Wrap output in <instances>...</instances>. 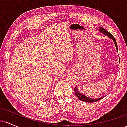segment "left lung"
Listing matches in <instances>:
<instances>
[{
    "instance_id": "left-lung-1",
    "label": "left lung",
    "mask_w": 127,
    "mask_h": 127,
    "mask_svg": "<svg viewBox=\"0 0 127 127\" xmlns=\"http://www.w3.org/2000/svg\"><path fill=\"white\" fill-rule=\"evenodd\" d=\"M98 30H99V31L100 32V33H101L102 34H105L106 36H108L109 38H110L113 40V42H114L115 45V47H116V50H117V51H118L117 43H116V40H115L114 37H113V36H112V34L109 33V32H107L105 29L103 28V27H99ZM119 62H120V61H119ZM74 91H75V95L77 96V97H78V98L80 100H81V101H85V102H88V103H93V102L99 101V100H101V99H103L104 97H100V98H98L94 99L93 98H91V97H87V96L84 95V94L81 93L80 91H79L78 89L76 88V87L75 89H74Z\"/></svg>"
}]
</instances>
